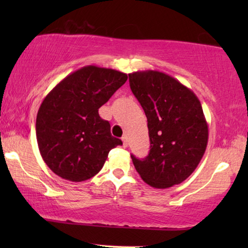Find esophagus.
<instances>
[{"instance_id":"obj_1","label":"esophagus","mask_w":248,"mask_h":248,"mask_svg":"<svg viewBox=\"0 0 248 248\" xmlns=\"http://www.w3.org/2000/svg\"><path fill=\"white\" fill-rule=\"evenodd\" d=\"M122 141H123V147L124 148H127V137H126V135H124V137L123 138H122Z\"/></svg>"}]
</instances>
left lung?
Wrapping results in <instances>:
<instances>
[{
    "label": "left lung",
    "mask_w": 248,
    "mask_h": 248,
    "mask_svg": "<svg viewBox=\"0 0 248 248\" xmlns=\"http://www.w3.org/2000/svg\"><path fill=\"white\" fill-rule=\"evenodd\" d=\"M128 79L147 116L150 138L147 158L131 155L134 167L152 187L181 184L198 167L208 145L201 103L191 89L164 72L137 71Z\"/></svg>",
    "instance_id": "8db88e82"
}]
</instances>
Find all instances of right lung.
<instances>
[{"mask_svg": "<svg viewBox=\"0 0 248 248\" xmlns=\"http://www.w3.org/2000/svg\"><path fill=\"white\" fill-rule=\"evenodd\" d=\"M126 80V73L87 65L44 98L36 137L43 160L54 174L71 182L87 181L100 171L111 149L122 144L98 109Z\"/></svg>", "mask_w": 248, "mask_h": 248, "instance_id": "obj_1", "label": "right lung"}]
</instances>
